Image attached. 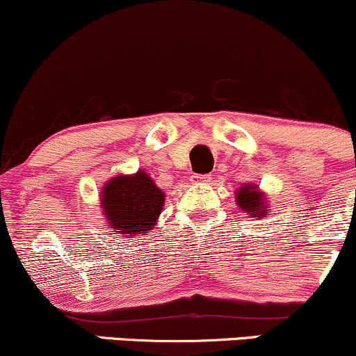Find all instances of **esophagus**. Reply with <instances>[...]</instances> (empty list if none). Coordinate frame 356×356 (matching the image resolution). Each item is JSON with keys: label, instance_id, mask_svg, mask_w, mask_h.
<instances>
[{"label": "esophagus", "instance_id": "obj_1", "mask_svg": "<svg viewBox=\"0 0 356 356\" xmlns=\"http://www.w3.org/2000/svg\"><path fill=\"white\" fill-rule=\"evenodd\" d=\"M209 181H211V175L207 174H194L191 177V182L197 184V186H201V184H207Z\"/></svg>", "mask_w": 356, "mask_h": 356}]
</instances>
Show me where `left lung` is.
Wrapping results in <instances>:
<instances>
[{
    "mask_svg": "<svg viewBox=\"0 0 356 356\" xmlns=\"http://www.w3.org/2000/svg\"><path fill=\"white\" fill-rule=\"evenodd\" d=\"M236 204L244 214L256 220L264 219L269 216V202L266 194L259 189L256 184H243L236 189Z\"/></svg>",
    "mask_w": 356,
    "mask_h": 356,
    "instance_id": "left-lung-1",
    "label": "left lung"
}]
</instances>
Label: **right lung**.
Listing matches in <instances>:
<instances>
[{
    "mask_svg": "<svg viewBox=\"0 0 356 356\" xmlns=\"http://www.w3.org/2000/svg\"><path fill=\"white\" fill-rule=\"evenodd\" d=\"M164 202L165 192L142 169L108 179L100 192L105 226L120 238H138L152 232Z\"/></svg>",
    "mask_w": 356,
    "mask_h": 356,
    "instance_id": "add662e5",
    "label": "right lung"
}]
</instances>
